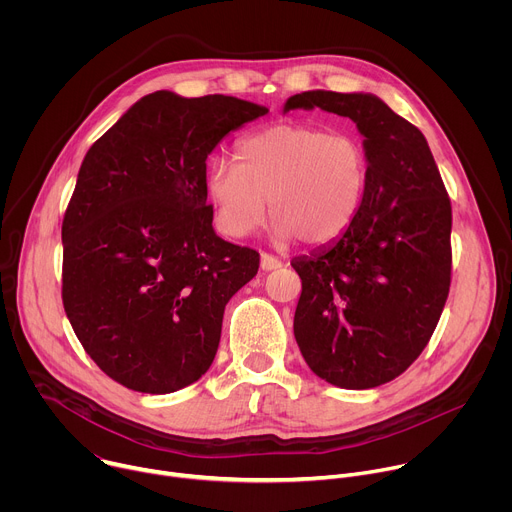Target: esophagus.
Here are the masks:
<instances>
[{
    "label": "esophagus",
    "mask_w": 512,
    "mask_h": 512,
    "mask_svg": "<svg viewBox=\"0 0 512 512\" xmlns=\"http://www.w3.org/2000/svg\"><path fill=\"white\" fill-rule=\"evenodd\" d=\"M259 265L263 271H273V269H279L281 267V261L269 253H261V259H259Z\"/></svg>",
    "instance_id": "obj_1"
}]
</instances>
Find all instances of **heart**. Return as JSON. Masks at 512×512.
Wrapping results in <instances>:
<instances>
[{
    "mask_svg": "<svg viewBox=\"0 0 512 512\" xmlns=\"http://www.w3.org/2000/svg\"><path fill=\"white\" fill-rule=\"evenodd\" d=\"M233 158L214 160L204 176L214 221L233 239L265 223L269 200L279 239L326 245L352 227L367 196L369 156L348 133L271 125L239 139Z\"/></svg>",
    "mask_w": 512,
    "mask_h": 512,
    "instance_id": "obj_1",
    "label": "heart"
}]
</instances>
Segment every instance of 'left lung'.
<instances>
[{
  "mask_svg": "<svg viewBox=\"0 0 512 512\" xmlns=\"http://www.w3.org/2000/svg\"><path fill=\"white\" fill-rule=\"evenodd\" d=\"M322 109L364 137L369 188L352 227L296 257L294 334L312 373L340 389H373L407 371L448 300L452 206L427 139L371 93L306 91L283 113Z\"/></svg>",
  "mask_w": 512,
  "mask_h": 512,
  "instance_id": "1",
  "label": "left lung"
}]
</instances>
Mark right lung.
Returning a JSON list of instances; mask_svg holds the SVG:
<instances>
[{
	"label": "right lung",
	"instance_id": "obj_1",
	"mask_svg": "<svg viewBox=\"0 0 512 512\" xmlns=\"http://www.w3.org/2000/svg\"><path fill=\"white\" fill-rule=\"evenodd\" d=\"M267 111L156 91L87 152L62 223V302L87 354L123 387L174 393L212 364L225 306L259 253L214 233L206 158Z\"/></svg>",
	"mask_w": 512,
	"mask_h": 512
}]
</instances>
